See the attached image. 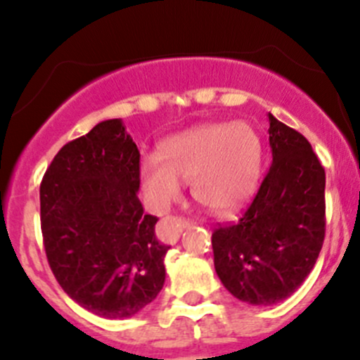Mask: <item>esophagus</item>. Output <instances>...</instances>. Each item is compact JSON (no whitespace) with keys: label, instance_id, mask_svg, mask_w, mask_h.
Masks as SVG:
<instances>
[{"label":"esophagus","instance_id":"1","mask_svg":"<svg viewBox=\"0 0 360 360\" xmlns=\"http://www.w3.org/2000/svg\"><path fill=\"white\" fill-rule=\"evenodd\" d=\"M167 224H169L170 230H172V233L177 237L181 231L186 230L188 226H191V221L186 219V217H174V219L167 221Z\"/></svg>","mask_w":360,"mask_h":360}]
</instances>
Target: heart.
I'll use <instances>...</instances> for the list:
<instances>
[{
  "mask_svg": "<svg viewBox=\"0 0 360 360\" xmlns=\"http://www.w3.org/2000/svg\"><path fill=\"white\" fill-rule=\"evenodd\" d=\"M158 157L141 163L144 197L155 210H165L179 200L183 181L191 183L200 205L226 214L256 190L263 144L248 123H205L169 137Z\"/></svg>",
  "mask_w": 360,
  "mask_h": 360,
  "instance_id": "obj_1",
  "label": "heart"
}]
</instances>
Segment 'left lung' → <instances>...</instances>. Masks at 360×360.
<instances>
[{
  "label": "left lung",
  "instance_id": "obj_1",
  "mask_svg": "<svg viewBox=\"0 0 360 360\" xmlns=\"http://www.w3.org/2000/svg\"><path fill=\"white\" fill-rule=\"evenodd\" d=\"M270 122V170L240 219L212 233L214 268L224 288L250 304H274L296 291L326 235V172L307 137Z\"/></svg>",
  "mask_w": 360,
  "mask_h": 360
}]
</instances>
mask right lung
<instances>
[{"mask_svg":"<svg viewBox=\"0 0 360 360\" xmlns=\"http://www.w3.org/2000/svg\"><path fill=\"white\" fill-rule=\"evenodd\" d=\"M139 158L122 120H106L64 144L39 186L52 274L71 300L104 319L136 315L165 282L169 245L137 197Z\"/></svg>","mask_w":360,"mask_h":360,"instance_id":"1","label":"right lung"}]
</instances>
